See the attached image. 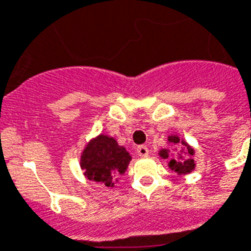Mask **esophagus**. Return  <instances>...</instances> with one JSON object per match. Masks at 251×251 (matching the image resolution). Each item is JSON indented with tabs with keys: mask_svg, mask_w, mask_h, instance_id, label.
<instances>
[{
	"mask_svg": "<svg viewBox=\"0 0 251 251\" xmlns=\"http://www.w3.org/2000/svg\"><path fill=\"white\" fill-rule=\"evenodd\" d=\"M137 152H138L139 156H142V158H145V156L149 155V149H147L146 146H138L137 147Z\"/></svg>",
	"mask_w": 251,
	"mask_h": 251,
	"instance_id": "34e87169",
	"label": "esophagus"
}]
</instances>
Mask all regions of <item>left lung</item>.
Instances as JSON below:
<instances>
[{
    "instance_id": "8db88e82",
    "label": "left lung",
    "mask_w": 251,
    "mask_h": 251,
    "mask_svg": "<svg viewBox=\"0 0 251 251\" xmlns=\"http://www.w3.org/2000/svg\"><path fill=\"white\" fill-rule=\"evenodd\" d=\"M168 141L172 143H179V141H180V139L174 135V137H170V139H168ZM181 143L184 145V142H183V141H181ZM187 151H188V152H187V154H188V156L194 155V150H192V149H189L188 146H187ZM160 156H162V158H164V159H167L168 151L167 150L160 151ZM168 166H170L172 170H175L177 174H188V172H191L192 170H194L195 163H194V159H191V158H184V156H180L179 159L170 160Z\"/></svg>"
}]
</instances>
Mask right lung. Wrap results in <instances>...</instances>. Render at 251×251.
I'll return each instance as SVG.
<instances>
[{"label":"right lung","mask_w":251,"mask_h":251,"mask_svg":"<svg viewBox=\"0 0 251 251\" xmlns=\"http://www.w3.org/2000/svg\"><path fill=\"white\" fill-rule=\"evenodd\" d=\"M131 156L124 146L106 135L92 141L81 155V167L89 180L110 187L114 177L124 174Z\"/></svg>","instance_id":"obj_1"}]
</instances>
